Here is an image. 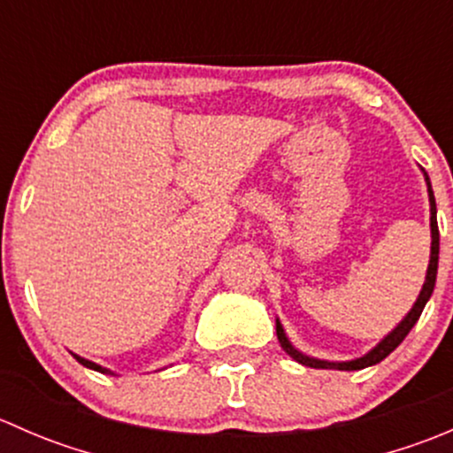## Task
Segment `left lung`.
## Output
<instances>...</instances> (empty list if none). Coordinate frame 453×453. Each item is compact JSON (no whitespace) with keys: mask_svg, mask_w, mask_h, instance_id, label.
Returning <instances> with one entry per match:
<instances>
[{"mask_svg":"<svg viewBox=\"0 0 453 453\" xmlns=\"http://www.w3.org/2000/svg\"><path fill=\"white\" fill-rule=\"evenodd\" d=\"M427 186H429V180H427ZM429 203H432V258H429V267H427V278H425V285H423V291L421 296H418L417 304L412 307V311L405 315L403 322L399 324V326L395 328V331L390 333V335L386 337V340L381 342V344L377 346L374 350H370L366 357H359L355 359V362H344V364H331V362H319V359H311L307 357V355L298 353V350L294 349V346L289 344V340L285 337V331H282L280 324H276V335H278V342H280L282 349L287 350V353L291 355V357L296 359L298 364H303V366H309V368H337V370H362L366 366H372V364H379L381 359H386L388 355L392 353V350L396 349V346L401 344V342L405 340V335H408L410 331H412V326L417 324V319L421 318L423 309H425V303L429 300V296H432L434 291V282H436V269H438V223H436V201H434V193H432V186H429Z\"/></svg>","mask_w":453,"mask_h":453,"instance_id":"8db88e82","label":"left lung"}]
</instances>
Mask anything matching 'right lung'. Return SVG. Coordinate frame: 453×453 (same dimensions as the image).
I'll return each mask as SVG.
<instances>
[{
	"instance_id": "1",
	"label": "right lung",
	"mask_w": 453,
	"mask_h": 453,
	"mask_svg": "<svg viewBox=\"0 0 453 453\" xmlns=\"http://www.w3.org/2000/svg\"><path fill=\"white\" fill-rule=\"evenodd\" d=\"M76 357V362L79 364H83V366H87V368H91V370H98V372H109V370H104V368H100L98 364H94V362H87V359H83V357H79V355H74Z\"/></svg>"
}]
</instances>
